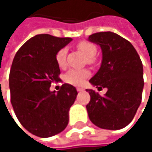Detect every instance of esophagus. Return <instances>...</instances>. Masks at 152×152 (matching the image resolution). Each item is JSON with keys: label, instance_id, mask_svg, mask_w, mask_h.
<instances>
[{"label": "esophagus", "instance_id": "esophagus-1", "mask_svg": "<svg viewBox=\"0 0 152 152\" xmlns=\"http://www.w3.org/2000/svg\"><path fill=\"white\" fill-rule=\"evenodd\" d=\"M76 91L80 92V91H83V88H80V87H78V88H76Z\"/></svg>", "mask_w": 152, "mask_h": 152}]
</instances>
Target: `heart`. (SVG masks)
<instances>
[{"label": "heart", "instance_id": "obj_1", "mask_svg": "<svg viewBox=\"0 0 152 152\" xmlns=\"http://www.w3.org/2000/svg\"><path fill=\"white\" fill-rule=\"evenodd\" d=\"M77 48L82 51L88 58V62L91 63L94 61V57L97 53V47L89 41H81L77 44ZM66 56L67 49L61 48L58 51L55 56L56 62L60 68H63L66 65ZM90 76V72L87 69H69L64 75V81L69 84L80 86L82 85L85 79Z\"/></svg>", "mask_w": 152, "mask_h": 152}]
</instances>
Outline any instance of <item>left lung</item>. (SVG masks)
<instances>
[{"label":"left lung","instance_id":"obj_1","mask_svg":"<svg viewBox=\"0 0 152 152\" xmlns=\"http://www.w3.org/2000/svg\"><path fill=\"white\" fill-rule=\"evenodd\" d=\"M88 40L102 51L101 66L90 83L98 89H107L104 97L86 90L91 96L86 106L89 118L100 129H123L132 121L142 101L144 83L141 59L132 44L114 32L94 33Z\"/></svg>","mask_w":152,"mask_h":152}]
</instances>
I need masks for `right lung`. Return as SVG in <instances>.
Wrapping results in <instances>:
<instances>
[{"mask_svg": "<svg viewBox=\"0 0 152 152\" xmlns=\"http://www.w3.org/2000/svg\"><path fill=\"white\" fill-rule=\"evenodd\" d=\"M72 39L39 34L27 40L15 53L10 73V100L20 123L32 135L50 137L63 131L69 111L76 99V89L64 83L51 91L60 80L55 56Z\"/></svg>", "mask_w": 152, "mask_h": 152, "instance_id": "obj_1", "label": "right lung"}]
</instances>
